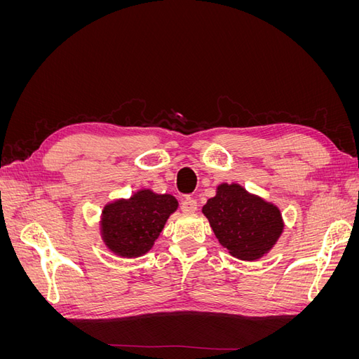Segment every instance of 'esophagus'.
Instances as JSON below:
<instances>
[{"label": "esophagus", "instance_id": "obj_1", "mask_svg": "<svg viewBox=\"0 0 359 359\" xmlns=\"http://www.w3.org/2000/svg\"><path fill=\"white\" fill-rule=\"evenodd\" d=\"M181 210L182 212H187V214H191V212H196L198 210V202L194 201L193 198H186L182 202H181Z\"/></svg>", "mask_w": 359, "mask_h": 359}]
</instances>
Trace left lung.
Listing matches in <instances>:
<instances>
[{"label": "left lung", "mask_w": 359, "mask_h": 359, "mask_svg": "<svg viewBox=\"0 0 359 359\" xmlns=\"http://www.w3.org/2000/svg\"><path fill=\"white\" fill-rule=\"evenodd\" d=\"M219 243L241 260H257L276 245L283 219L274 203L248 193L240 184H220L202 208Z\"/></svg>", "instance_id": "8db88e82"}]
</instances>
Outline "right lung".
Instances as JSON below:
<instances>
[{
  "mask_svg": "<svg viewBox=\"0 0 359 359\" xmlns=\"http://www.w3.org/2000/svg\"><path fill=\"white\" fill-rule=\"evenodd\" d=\"M177 208L178 201L172 194L153 190H139L132 198L114 201L102 211V240L116 256H144Z\"/></svg>",
  "mask_w": 359,
  "mask_h": 359,
  "instance_id": "1",
  "label": "right lung"
}]
</instances>
